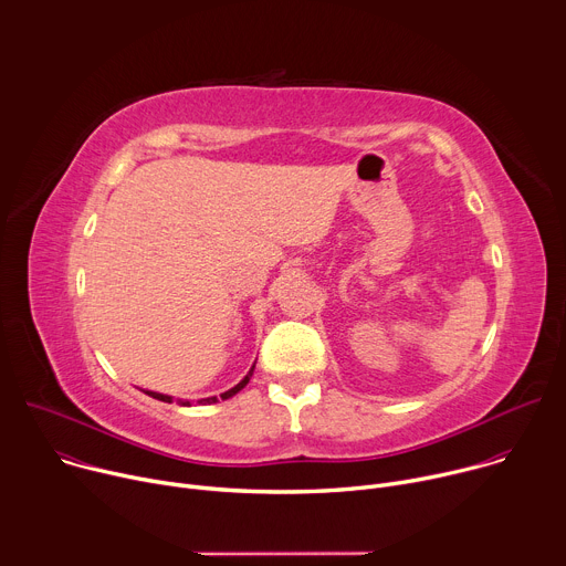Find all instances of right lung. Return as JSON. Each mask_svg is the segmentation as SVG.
<instances>
[{"label": "right lung", "instance_id": "1", "mask_svg": "<svg viewBox=\"0 0 566 566\" xmlns=\"http://www.w3.org/2000/svg\"><path fill=\"white\" fill-rule=\"evenodd\" d=\"M253 369H255V365H253ZM253 369L247 374V378L244 380H241V382H237L232 389H228V391H223L221 394V400L223 398H230V396H234L239 389H244L247 387V382L251 380V376H253ZM147 396H151V398H156V400H164V402H172V396H166V394H156V391H145ZM219 398L217 396H208V398H201V400H197L199 402V406H210V402H217ZM179 402V406H190V400H177Z\"/></svg>", "mask_w": 566, "mask_h": 566}]
</instances>
